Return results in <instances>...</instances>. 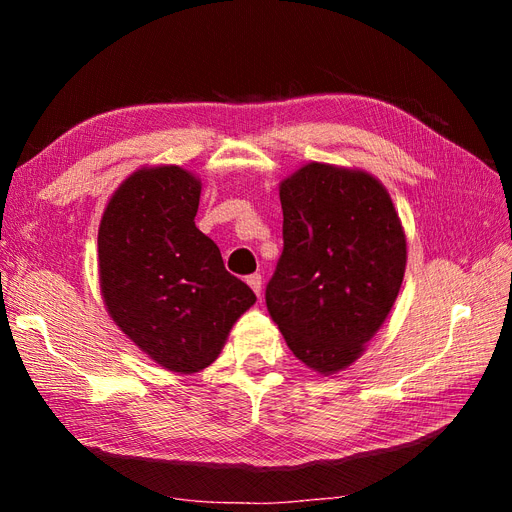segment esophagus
<instances>
[{"label":"esophagus","instance_id":"34e87169","mask_svg":"<svg viewBox=\"0 0 512 512\" xmlns=\"http://www.w3.org/2000/svg\"><path fill=\"white\" fill-rule=\"evenodd\" d=\"M247 286H250L252 290H254V294H256V297H260V292H262V277L258 275V273H254V275H250V277H247Z\"/></svg>","mask_w":512,"mask_h":512}]
</instances>
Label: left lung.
<instances>
[{
    "label": "left lung",
    "mask_w": 512,
    "mask_h": 512,
    "mask_svg": "<svg viewBox=\"0 0 512 512\" xmlns=\"http://www.w3.org/2000/svg\"><path fill=\"white\" fill-rule=\"evenodd\" d=\"M284 252L267 307L288 348L320 376L348 369L404 282L406 230L365 168L307 162L280 181Z\"/></svg>",
    "instance_id": "left-lung-1"
}]
</instances>
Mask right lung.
I'll return each mask as SVG.
<instances>
[{"label": "right lung", "instance_id": "1", "mask_svg": "<svg viewBox=\"0 0 512 512\" xmlns=\"http://www.w3.org/2000/svg\"><path fill=\"white\" fill-rule=\"evenodd\" d=\"M200 190L188 168L141 166L108 198L98 228L108 316L153 363L181 376L218 359L232 324L256 303L194 224Z\"/></svg>", "mask_w": 512, "mask_h": 512}]
</instances>
